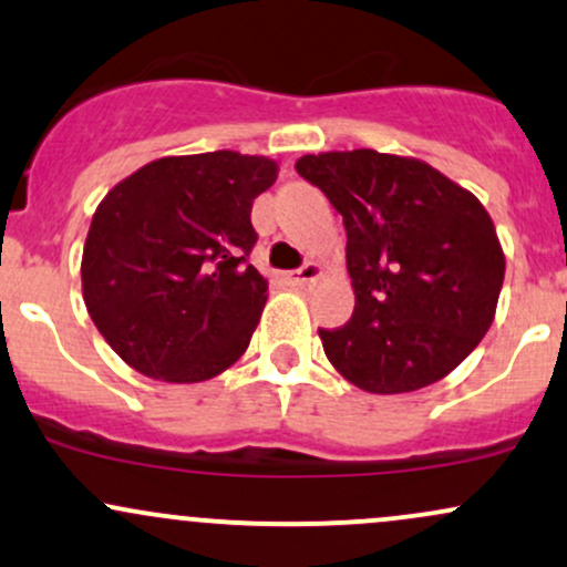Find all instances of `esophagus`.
Wrapping results in <instances>:
<instances>
[{"label": "esophagus", "mask_w": 567, "mask_h": 567, "mask_svg": "<svg viewBox=\"0 0 567 567\" xmlns=\"http://www.w3.org/2000/svg\"><path fill=\"white\" fill-rule=\"evenodd\" d=\"M320 274H322L320 264H315V260H309V264H303L301 269L290 271L288 279H290V282H293V285H307V282H315V279L320 277Z\"/></svg>", "instance_id": "esophagus-1"}]
</instances>
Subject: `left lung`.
<instances>
[{
	"mask_svg": "<svg viewBox=\"0 0 567 567\" xmlns=\"http://www.w3.org/2000/svg\"><path fill=\"white\" fill-rule=\"evenodd\" d=\"M296 172L347 228L354 312L320 328L336 371L393 395L457 369L493 326L506 271L482 202L425 161L377 151L303 155Z\"/></svg>",
	"mask_w": 567,
	"mask_h": 567,
	"instance_id": "1",
	"label": "left lung"
}]
</instances>
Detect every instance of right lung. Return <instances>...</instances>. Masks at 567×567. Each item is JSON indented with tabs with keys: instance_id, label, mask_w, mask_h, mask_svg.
<instances>
[{
	"instance_id": "add662e5",
	"label": "right lung",
	"mask_w": 567,
	"mask_h": 567,
	"mask_svg": "<svg viewBox=\"0 0 567 567\" xmlns=\"http://www.w3.org/2000/svg\"><path fill=\"white\" fill-rule=\"evenodd\" d=\"M274 179L264 155H169L104 196L83 247V298L132 369L204 382L245 354L269 290L247 260L250 213Z\"/></svg>"
}]
</instances>
